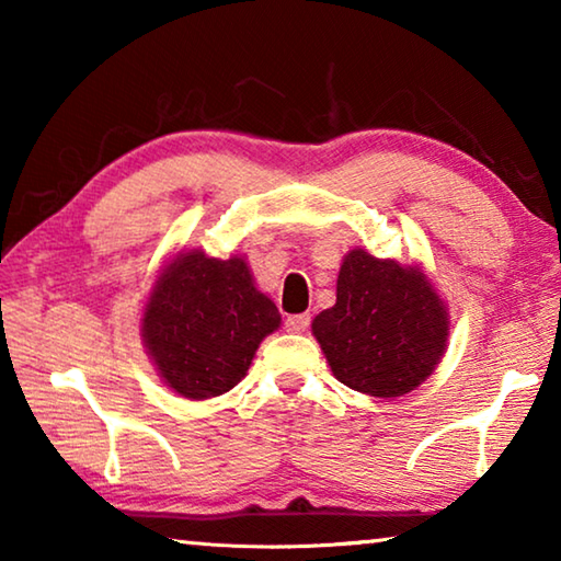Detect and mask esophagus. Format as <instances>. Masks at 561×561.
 Wrapping results in <instances>:
<instances>
[{
  "label": "esophagus",
  "mask_w": 561,
  "mask_h": 561,
  "mask_svg": "<svg viewBox=\"0 0 561 561\" xmlns=\"http://www.w3.org/2000/svg\"><path fill=\"white\" fill-rule=\"evenodd\" d=\"M311 317L309 314H291L284 319V327H287V331H291V334H301V331H307Z\"/></svg>",
  "instance_id": "34e87169"
}]
</instances>
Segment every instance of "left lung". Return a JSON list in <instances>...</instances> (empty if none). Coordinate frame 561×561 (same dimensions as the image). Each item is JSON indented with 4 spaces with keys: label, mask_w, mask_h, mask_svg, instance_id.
I'll use <instances>...</instances> for the list:
<instances>
[{
    "label": "left lung",
    "mask_w": 561,
    "mask_h": 561,
    "mask_svg": "<svg viewBox=\"0 0 561 561\" xmlns=\"http://www.w3.org/2000/svg\"><path fill=\"white\" fill-rule=\"evenodd\" d=\"M448 324V309L421 267L351 250L339 270L336 304L311 321V331L341 383L398 398L440 364Z\"/></svg>",
    "instance_id": "1"
}]
</instances>
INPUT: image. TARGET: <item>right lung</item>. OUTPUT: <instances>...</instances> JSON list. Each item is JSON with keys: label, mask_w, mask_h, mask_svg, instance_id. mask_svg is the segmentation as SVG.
Wrapping results in <instances>:
<instances>
[{"label": "right lung", "mask_w": 561, "mask_h": 561, "mask_svg": "<svg viewBox=\"0 0 561 561\" xmlns=\"http://www.w3.org/2000/svg\"><path fill=\"white\" fill-rule=\"evenodd\" d=\"M279 324L277 307L254 287L244 257L190 250L158 274L140 336L165 386L205 401L242 381L262 339Z\"/></svg>", "instance_id": "add662e5"}]
</instances>
